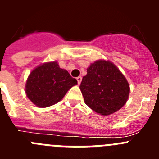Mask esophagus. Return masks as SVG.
Returning <instances> with one entry per match:
<instances>
[{
  "instance_id": "esophagus-1",
  "label": "esophagus",
  "mask_w": 159,
  "mask_h": 159,
  "mask_svg": "<svg viewBox=\"0 0 159 159\" xmlns=\"http://www.w3.org/2000/svg\"><path fill=\"white\" fill-rule=\"evenodd\" d=\"M76 79L77 81H78V84H80L81 81H82V76H78Z\"/></svg>"
}]
</instances>
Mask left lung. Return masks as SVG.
<instances>
[{"mask_svg": "<svg viewBox=\"0 0 159 159\" xmlns=\"http://www.w3.org/2000/svg\"><path fill=\"white\" fill-rule=\"evenodd\" d=\"M80 88L85 103L102 116L119 111L130 93L124 75L115 64L105 60H98L90 65Z\"/></svg>", "mask_w": 159, "mask_h": 159, "instance_id": "obj_1", "label": "left lung"}]
</instances>
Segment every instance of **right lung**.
<instances>
[{
  "label": "right lung",
  "instance_id": "right-lung-1",
  "mask_svg": "<svg viewBox=\"0 0 159 159\" xmlns=\"http://www.w3.org/2000/svg\"><path fill=\"white\" fill-rule=\"evenodd\" d=\"M77 80L57 62L46 63L35 68L26 82L28 98L36 106L47 107L60 101Z\"/></svg>",
  "mask_w": 159,
  "mask_h": 159
}]
</instances>
